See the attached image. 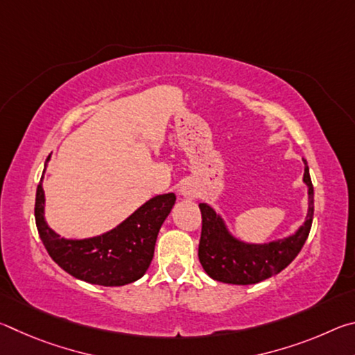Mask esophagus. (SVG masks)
I'll return each mask as SVG.
<instances>
[{
	"label": "esophagus",
	"mask_w": 355,
	"mask_h": 355,
	"mask_svg": "<svg viewBox=\"0 0 355 355\" xmlns=\"http://www.w3.org/2000/svg\"><path fill=\"white\" fill-rule=\"evenodd\" d=\"M180 194L183 197H188V199H196L199 196V192H197L196 186L192 183H183L182 188H180Z\"/></svg>",
	"instance_id": "obj_1"
}]
</instances>
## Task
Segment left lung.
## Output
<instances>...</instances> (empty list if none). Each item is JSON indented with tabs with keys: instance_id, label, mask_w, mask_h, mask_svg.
<instances>
[{
	"instance_id": "obj_1",
	"label": "left lung",
	"mask_w": 355,
	"mask_h": 355,
	"mask_svg": "<svg viewBox=\"0 0 355 355\" xmlns=\"http://www.w3.org/2000/svg\"><path fill=\"white\" fill-rule=\"evenodd\" d=\"M304 182L309 186V214L304 225L279 241L269 244H245L233 238L219 214L207 203H200L202 235L199 243V260L209 277L233 285H252L272 277L285 269L307 241L313 222V184H311L307 161Z\"/></svg>"
}]
</instances>
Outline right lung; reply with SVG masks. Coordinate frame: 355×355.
Returning a JSON list of instances; mask_svg holds the SVG:
<instances>
[{
	"label": "right lung",
	"mask_w": 355,
	"mask_h": 355,
	"mask_svg": "<svg viewBox=\"0 0 355 355\" xmlns=\"http://www.w3.org/2000/svg\"><path fill=\"white\" fill-rule=\"evenodd\" d=\"M175 199L173 192L153 197L105 235L64 239L45 222V196L40 178L35 192V225L46 252L65 272L94 285L122 286L146 274L153 258L156 236L175 205Z\"/></svg>",
	"instance_id": "right-lung-1"
}]
</instances>
